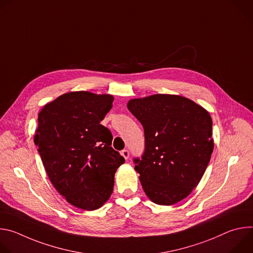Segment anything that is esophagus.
<instances>
[{"label": "esophagus", "mask_w": 253, "mask_h": 253, "mask_svg": "<svg viewBox=\"0 0 253 253\" xmlns=\"http://www.w3.org/2000/svg\"><path fill=\"white\" fill-rule=\"evenodd\" d=\"M121 155L127 160L128 158H129V151L128 150H126V149H124V150H122L121 151Z\"/></svg>", "instance_id": "esophagus-1"}]
</instances>
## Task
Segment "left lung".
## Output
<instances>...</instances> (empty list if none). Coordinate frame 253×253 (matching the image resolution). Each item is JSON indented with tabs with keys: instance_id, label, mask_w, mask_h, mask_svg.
I'll return each mask as SVG.
<instances>
[{
	"instance_id": "8db88e82",
	"label": "left lung",
	"mask_w": 253,
	"mask_h": 253,
	"mask_svg": "<svg viewBox=\"0 0 253 253\" xmlns=\"http://www.w3.org/2000/svg\"><path fill=\"white\" fill-rule=\"evenodd\" d=\"M127 108L145 134V151L134 159L144 192L159 205L181 201L200 182L213 152L209 112L170 94L131 99Z\"/></svg>"
}]
</instances>
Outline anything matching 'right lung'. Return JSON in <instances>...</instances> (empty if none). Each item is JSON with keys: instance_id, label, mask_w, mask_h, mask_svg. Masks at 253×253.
<instances>
[{"instance_id": "add662e5", "label": "right lung", "mask_w": 253, "mask_h": 253, "mask_svg": "<svg viewBox=\"0 0 253 253\" xmlns=\"http://www.w3.org/2000/svg\"><path fill=\"white\" fill-rule=\"evenodd\" d=\"M113 101L109 94L69 92L38 116L34 142L50 181L67 202L87 211L110 198L115 172L125 161L111 147L110 130L100 124Z\"/></svg>"}]
</instances>
